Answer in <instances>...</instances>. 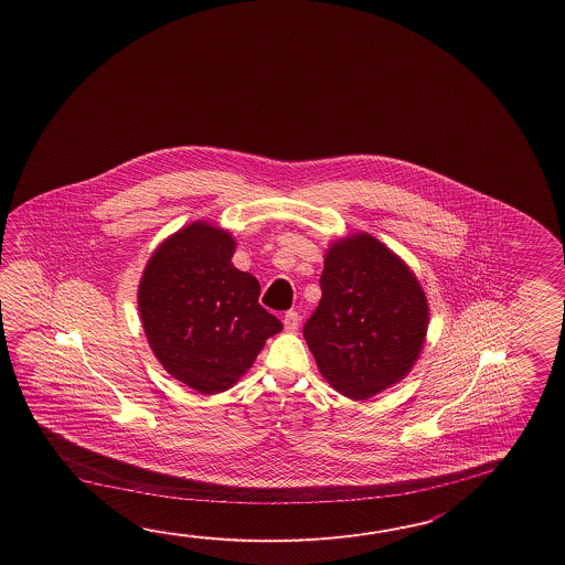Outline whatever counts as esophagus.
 <instances>
[{
	"label": "esophagus",
	"instance_id": "obj_1",
	"mask_svg": "<svg viewBox=\"0 0 565 565\" xmlns=\"http://www.w3.org/2000/svg\"><path fill=\"white\" fill-rule=\"evenodd\" d=\"M282 323H285V329L287 331H297L299 329L300 323V315L297 311H288L287 315H285V319H282Z\"/></svg>",
	"mask_w": 565,
	"mask_h": 565
}]
</instances>
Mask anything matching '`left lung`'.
I'll return each mask as SVG.
<instances>
[{
    "instance_id": "1",
    "label": "left lung",
    "mask_w": 565,
    "mask_h": 565,
    "mask_svg": "<svg viewBox=\"0 0 565 565\" xmlns=\"http://www.w3.org/2000/svg\"><path fill=\"white\" fill-rule=\"evenodd\" d=\"M321 290L302 335L331 387L361 402L404 380L428 327L426 295L404 260L351 234L324 254Z\"/></svg>"
}]
</instances>
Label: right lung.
I'll list each match as a JSON object with an SVG mask.
<instances>
[{
  "instance_id": "right-lung-1",
  "label": "right lung",
  "mask_w": 565,
  "mask_h": 565,
  "mask_svg": "<svg viewBox=\"0 0 565 565\" xmlns=\"http://www.w3.org/2000/svg\"><path fill=\"white\" fill-rule=\"evenodd\" d=\"M234 250L226 230L193 222L159 244L137 292L157 360L204 396L236 384L282 329L258 305L260 282L232 265Z\"/></svg>"
}]
</instances>
